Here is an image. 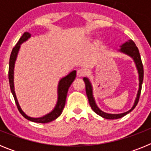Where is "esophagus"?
Wrapping results in <instances>:
<instances>
[{"instance_id": "1", "label": "esophagus", "mask_w": 151, "mask_h": 151, "mask_svg": "<svg viewBox=\"0 0 151 151\" xmlns=\"http://www.w3.org/2000/svg\"><path fill=\"white\" fill-rule=\"evenodd\" d=\"M77 76L78 77H82L85 75V70L84 69H78L77 70Z\"/></svg>"}]
</instances>
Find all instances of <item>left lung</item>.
I'll return each mask as SVG.
<instances>
[{"instance_id": "obj_1", "label": "left lung", "mask_w": 151, "mask_h": 151, "mask_svg": "<svg viewBox=\"0 0 151 151\" xmlns=\"http://www.w3.org/2000/svg\"><path fill=\"white\" fill-rule=\"evenodd\" d=\"M118 52L122 53V54H125V55L129 56L131 58H132L134 60V64H135L136 69L138 70V90L137 95H136L135 100H134V104H133L132 107L131 108L130 110L128 111L122 113H117V114H113V113H105V112L102 111L98 106H97V104L94 100V94H93V87L91 83L90 80L87 77H84L83 80L85 83V90H86V94H87L88 99L89 101V104H90L91 107L93 110V111L95 112L97 115L101 116V117L104 119H119L123 117L126 114L129 113L130 112L132 111L136 106V105L138 104V101H139L140 94H141V86H142V83H143V78H144V69H143V64L141 62V56H140L139 51H138V47H136L135 44L132 40H129L128 41H125V43L122 44L120 46V49L118 50Z\"/></svg>"}]
</instances>
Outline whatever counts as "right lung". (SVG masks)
<instances>
[{"label":"right lung","mask_w":151,"mask_h":151,"mask_svg":"<svg viewBox=\"0 0 151 151\" xmlns=\"http://www.w3.org/2000/svg\"><path fill=\"white\" fill-rule=\"evenodd\" d=\"M32 35L29 32H26L22 35V36L19 38V41L16 45L12 50L11 54L10 57V62H9V82H10V87L11 90L12 94H13L14 100H15L16 104H17V108L19 111L22 115V116L25 117L26 119L34 122H38V123H47L51 121L54 120L60 116L62 113L65 104H66V95H67L68 89L69 86L71 85L74 79L76 76V71L73 70L71 73H69L67 76L61 78L58 82V86H57V101L56 103V105L54 108L50 113H47L45 116L41 117H31L26 115L24 113L23 110H22L20 105L19 104L18 100H17V95H16L15 88H14V68H15L16 60H17L18 53L20 49L21 45L31 38Z\"/></svg>","instance_id":"obj_1"}]
</instances>
